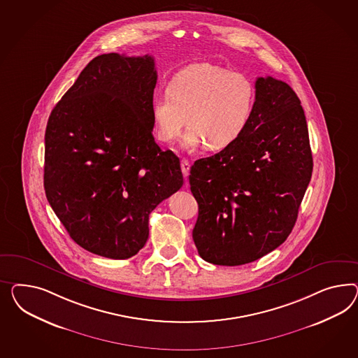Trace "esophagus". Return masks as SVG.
<instances>
[{
    "label": "esophagus",
    "instance_id": "34e87169",
    "mask_svg": "<svg viewBox=\"0 0 358 358\" xmlns=\"http://www.w3.org/2000/svg\"><path fill=\"white\" fill-rule=\"evenodd\" d=\"M181 169H182V173H184V177L186 178L189 176V172H190V163H189V160H186V159L181 160Z\"/></svg>",
    "mask_w": 358,
    "mask_h": 358
}]
</instances>
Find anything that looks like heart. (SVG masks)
<instances>
[{"instance_id":"heart-1","label":"heart","mask_w":358,"mask_h":358,"mask_svg":"<svg viewBox=\"0 0 358 358\" xmlns=\"http://www.w3.org/2000/svg\"><path fill=\"white\" fill-rule=\"evenodd\" d=\"M255 103L257 91L248 76L210 62L192 64L169 80L165 94L154 97L155 136L172 143L187 124L185 150H225L246 131Z\"/></svg>"}]
</instances>
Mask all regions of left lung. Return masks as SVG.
I'll list each match as a JSON object with an SVG mask.
<instances>
[{"mask_svg": "<svg viewBox=\"0 0 358 358\" xmlns=\"http://www.w3.org/2000/svg\"><path fill=\"white\" fill-rule=\"evenodd\" d=\"M252 121L234 145L199 159L189 182L198 202L193 240L204 261L240 266L289 236L313 172L301 101L282 80L257 78Z\"/></svg>", "mask_w": 358, "mask_h": 358, "instance_id": "1", "label": "left lung"}]
</instances>
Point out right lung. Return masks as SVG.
<instances>
[{"label":"right lung","mask_w":358,"mask_h":358,"mask_svg":"<svg viewBox=\"0 0 358 358\" xmlns=\"http://www.w3.org/2000/svg\"><path fill=\"white\" fill-rule=\"evenodd\" d=\"M154 58H94L58 101L45 130L44 189L70 237L110 259L136 255L148 216L180 190V159L156 145Z\"/></svg>","instance_id":"1"}]
</instances>
